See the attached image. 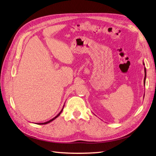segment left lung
Wrapping results in <instances>:
<instances>
[{
	"label": "left lung",
	"instance_id": "left-lung-1",
	"mask_svg": "<svg viewBox=\"0 0 156 156\" xmlns=\"http://www.w3.org/2000/svg\"><path fill=\"white\" fill-rule=\"evenodd\" d=\"M144 65H145L144 63H143ZM144 71H145V77H144V85L146 84V67H144Z\"/></svg>",
	"mask_w": 156,
	"mask_h": 156
}]
</instances>
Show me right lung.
<instances>
[{
    "mask_svg": "<svg viewBox=\"0 0 156 156\" xmlns=\"http://www.w3.org/2000/svg\"><path fill=\"white\" fill-rule=\"evenodd\" d=\"M63 108H64V106H63V109H61V112H59V113H58V115H57L56 116H55V117H54V118H53V119H51V120H49V121H48V122H44V123H37V124H38V125H44V124H47V123H49L51 122H52V121H53L54 119H56L57 117H58V116H59V115H60V114L61 113V112H62V111H63Z\"/></svg>",
    "mask_w": 156,
    "mask_h": 156,
    "instance_id": "obj_1",
    "label": "right lung"
}]
</instances>
